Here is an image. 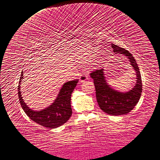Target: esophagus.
<instances>
[{
	"label": "esophagus",
	"mask_w": 160,
	"mask_h": 160,
	"mask_svg": "<svg viewBox=\"0 0 160 160\" xmlns=\"http://www.w3.org/2000/svg\"><path fill=\"white\" fill-rule=\"evenodd\" d=\"M79 80H80V81L81 82L88 80V74L87 73H82V74H81L80 75Z\"/></svg>",
	"instance_id": "34e87169"
}]
</instances>
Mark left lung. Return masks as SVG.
<instances>
[{
	"mask_svg": "<svg viewBox=\"0 0 160 160\" xmlns=\"http://www.w3.org/2000/svg\"><path fill=\"white\" fill-rule=\"evenodd\" d=\"M112 48L115 53L126 56L130 62L137 77L134 87L126 93L112 89L107 84L102 68L92 71L90 76L94 80L96 100L100 109L108 114L120 116L130 112L140 100L142 92V77L136 61L129 51L114 44H112Z\"/></svg>",
	"mask_w": 160,
	"mask_h": 160,
	"instance_id": "obj_1",
	"label": "left lung"
}]
</instances>
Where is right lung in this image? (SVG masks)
Instances as JSON below:
<instances>
[{
  "label": "right lung",
  "mask_w": 160,
  "mask_h": 160,
  "mask_svg": "<svg viewBox=\"0 0 160 160\" xmlns=\"http://www.w3.org/2000/svg\"><path fill=\"white\" fill-rule=\"evenodd\" d=\"M22 73L20 75L18 94L20 104L27 115L30 120L46 128L53 129L63 125L72 114L70 105L71 94L78 82V79L65 82L52 105L42 110L34 111L30 109L24 103L20 92V82L23 78Z\"/></svg>",
  "instance_id": "obj_1"
}]
</instances>
